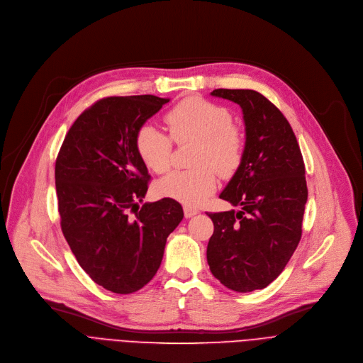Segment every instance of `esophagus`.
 I'll list each match as a JSON object with an SVG mask.
<instances>
[{
    "instance_id": "34e87169",
    "label": "esophagus",
    "mask_w": 363,
    "mask_h": 363,
    "mask_svg": "<svg viewBox=\"0 0 363 363\" xmlns=\"http://www.w3.org/2000/svg\"><path fill=\"white\" fill-rule=\"evenodd\" d=\"M200 211L196 210V208H192V207H188V206H185L184 207V214H185V217L186 218H189V217H194L195 214H199Z\"/></svg>"
}]
</instances>
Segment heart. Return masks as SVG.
<instances>
[{"label": "heart", "mask_w": 363, "mask_h": 363, "mask_svg": "<svg viewBox=\"0 0 363 363\" xmlns=\"http://www.w3.org/2000/svg\"><path fill=\"white\" fill-rule=\"evenodd\" d=\"M230 111L201 96H189L164 114L171 139L181 145L195 143L189 171H175L162 178L156 188L162 196L188 207L200 206L214 191L217 178L232 177L243 159L245 139L232 124ZM159 128L145 124L138 130L136 149L146 167L163 174L171 164L172 142Z\"/></svg>", "instance_id": "heart-1"}]
</instances>
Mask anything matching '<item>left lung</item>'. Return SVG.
<instances>
[{
  "instance_id": "8db88e82",
  "label": "left lung",
  "mask_w": 363,
  "mask_h": 363,
  "mask_svg": "<svg viewBox=\"0 0 363 363\" xmlns=\"http://www.w3.org/2000/svg\"><path fill=\"white\" fill-rule=\"evenodd\" d=\"M240 106L246 142L240 167L220 199L239 211L210 213L207 246L211 274L228 289L268 286L286 267L301 239L307 203L303 155L284 114L253 89H214Z\"/></svg>"
}]
</instances>
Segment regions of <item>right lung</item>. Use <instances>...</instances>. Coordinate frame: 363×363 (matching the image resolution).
Here are the masks:
<instances>
[{"instance_id":"obj_1","label":"right lung","mask_w":363,"mask_h":363,"mask_svg":"<svg viewBox=\"0 0 363 363\" xmlns=\"http://www.w3.org/2000/svg\"><path fill=\"white\" fill-rule=\"evenodd\" d=\"M167 103L155 95L103 98L75 120L56 159L63 236L89 278L116 294L136 292L155 277L184 218L172 199L139 206L150 175L136 135Z\"/></svg>"}]
</instances>
